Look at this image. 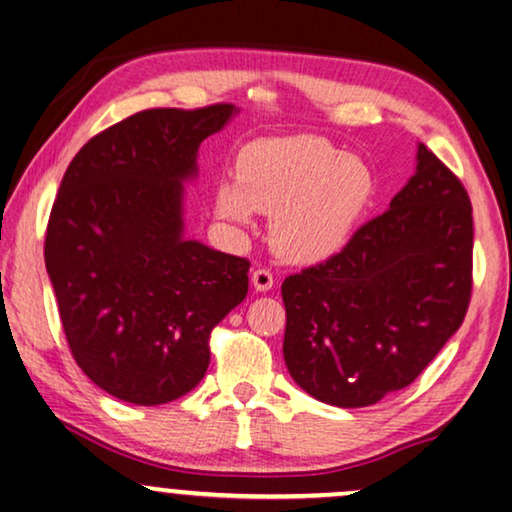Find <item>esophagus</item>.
Listing matches in <instances>:
<instances>
[{"label": "esophagus", "instance_id": "obj_1", "mask_svg": "<svg viewBox=\"0 0 512 512\" xmlns=\"http://www.w3.org/2000/svg\"><path fill=\"white\" fill-rule=\"evenodd\" d=\"M253 285L257 292H269L273 287V273L269 269H255L253 271Z\"/></svg>", "mask_w": 512, "mask_h": 512}]
</instances>
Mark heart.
Instances as JSON below:
<instances>
[{"mask_svg":"<svg viewBox=\"0 0 512 512\" xmlns=\"http://www.w3.org/2000/svg\"><path fill=\"white\" fill-rule=\"evenodd\" d=\"M376 178L359 157L313 134L271 136L236 157V183L215 192V213L248 227L269 213L271 246L299 264L325 262L345 248L371 204Z\"/></svg>","mask_w":512,"mask_h":512,"instance_id":"b5f03b06","label":"heart"}]
</instances>
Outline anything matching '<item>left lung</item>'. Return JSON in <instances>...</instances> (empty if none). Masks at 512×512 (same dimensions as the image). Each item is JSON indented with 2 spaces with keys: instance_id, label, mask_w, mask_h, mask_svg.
Instances as JSON below:
<instances>
[{
  "instance_id": "1",
  "label": "left lung",
  "mask_w": 512,
  "mask_h": 512,
  "mask_svg": "<svg viewBox=\"0 0 512 512\" xmlns=\"http://www.w3.org/2000/svg\"><path fill=\"white\" fill-rule=\"evenodd\" d=\"M471 211L462 181L420 143L390 208L341 253L285 278L283 355L301 390L362 408L427 369L471 301Z\"/></svg>"
}]
</instances>
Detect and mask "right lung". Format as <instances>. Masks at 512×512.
<instances>
[{
	"mask_svg": "<svg viewBox=\"0 0 512 512\" xmlns=\"http://www.w3.org/2000/svg\"><path fill=\"white\" fill-rule=\"evenodd\" d=\"M234 113L129 115L78 150L57 190L46 271L71 355L115 399L160 406L194 390L213 327L246 299L248 259L183 236V183Z\"/></svg>",
	"mask_w": 512,
	"mask_h": 512,
	"instance_id": "add662e5",
	"label": "right lung"
}]
</instances>
